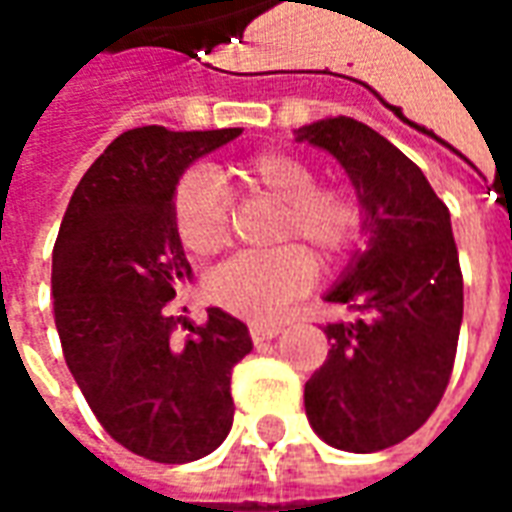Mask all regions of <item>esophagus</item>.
<instances>
[{
	"instance_id": "esophagus-1",
	"label": "esophagus",
	"mask_w": 512,
	"mask_h": 512,
	"mask_svg": "<svg viewBox=\"0 0 512 512\" xmlns=\"http://www.w3.org/2000/svg\"><path fill=\"white\" fill-rule=\"evenodd\" d=\"M279 332H282V323H252V326H249V334H252L255 343L271 340V337H277Z\"/></svg>"
}]
</instances>
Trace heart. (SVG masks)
Returning a JSON list of instances; mask_svg holds the SVG:
<instances>
[{
  "mask_svg": "<svg viewBox=\"0 0 512 512\" xmlns=\"http://www.w3.org/2000/svg\"><path fill=\"white\" fill-rule=\"evenodd\" d=\"M233 180L246 197L277 202L271 238L288 246L227 260L208 277L205 293L224 310L263 321L310 288L308 251L329 266L356 244L362 205L345 186H321L310 161L288 150H263L246 158L233 167ZM172 222L180 244L194 257H211L227 244L230 208L211 169L194 167L180 178L172 194Z\"/></svg>",
  "mask_w": 512,
  "mask_h": 512,
  "instance_id": "1",
  "label": "heart"
}]
</instances>
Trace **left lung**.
I'll list each match as a JSON object with an SVG mask.
<instances>
[{
    "label": "left lung",
    "instance_id": "left-lung-1",
    "mask_svg": "<svg viewBox=\"0 0 512 512\" xmlns=\"http://www.w3.org/2000/svg\"><path fill=\"white\" fill-rule=\"evenodd\" d=\"M296 139L340 161L367 235L326 293L356 321L323 326L332 351L304 384L307 419L337 450H386L425 425L450 384L463 321L450 211L411 158L354 117L310 123Z\"/></svg>",
    "mask_w": 512,
    "mask_h": 512
}]
</instances>
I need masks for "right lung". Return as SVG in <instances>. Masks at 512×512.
<instances>
[{"label": "right lung", "mask_w": 512, "mask_h": 512, "mask_svg": "<svg viewBox=\"0 0 512 512\" xmlns=\"http://www.w3.org/2000/svg\"><path fill=\"white\" fill-rule=\"evenodd\" d=\"M235 136L241 128L120 134L79 180L54 244L68 370L106 433L147 461L205 458L233 428L230 376L252 351L246 323L211 307L178 343L169 301L191 279L172 194L189 164Z\"/></svg>", "instance_id": "add662e5"}]
</instances>
